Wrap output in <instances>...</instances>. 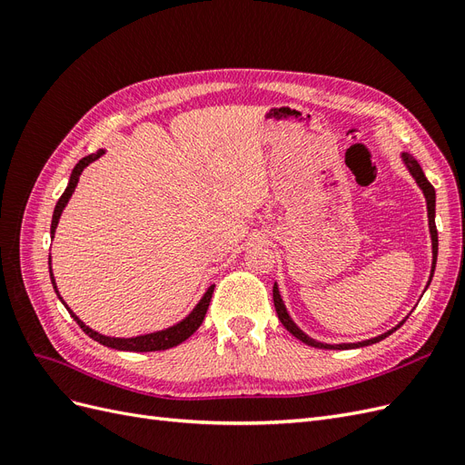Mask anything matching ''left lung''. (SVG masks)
<instances>
[{
	"mask_svg": "<svg viewBox=\"0 0 465 465\" xmlns=\"http://www.w3.org/2000/svg\"><path fill=\"white\" fill-rule=\"evenodd\" d=\"M401 163L405 164V168L407 171H410V174L413 176V180H415V184L419 186V190L423 192V195H425V202H427V217H429V232H430V246H432V265H430V277H429V281H427V287L430 285V281H432V275H434V267H436V254H439V234H436V224H434V205H436V193H434V188H432V184L430 182L427 180V176H425V173H423V168H420V164L411 157L410 153H401ZM427 287H425V291H427ZM273 304H275V311H277V316H279V320H281V323H283V326L297 337V340H301L302 343H306V345H311V347H318V349H340V351H343V349H357V347H367V345H372V343H378V341H382L384 337H388V335H391L393 331H396L401 323L405 322V318L410 316L407 314L396 328H391V330H388V331H384V333H380V335H376V337H371V340H364V341H357V343H323V341H318V340H314V337H311L308 333H304L297 323H294V320L291 318V314H289V311H287V306H285V302H283V297H281V292H279V285H277V281L273 283Z\"/></svg>",
	"mask_w": 465,
	"mask_h": 465,
	"instance_id": "8db88e82",
	"label": "left lung"
}]
</instances>
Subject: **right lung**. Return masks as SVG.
<instances>
[{"instance_id":"add662e5","label":"right lung","mask_w":465,"mask_h":465,"mask_svg":"<svg viewBox=\"0 0 465 465\" xmlns=\"http://www.w3.org/2000/svg\"><path fill=\"white\" fill-rule=\"evenodd\" d=\"M106 153V149H98L96 153H91L87 154V157H83L75 168L72 171V176H69V184L65 188V192L62 193V198L58 200V203H55L54 207V215H52V227H50V236L54 238L55 234V229H58V223H60V217L64 213L65 205L69 203V200H72V195L77 188V182H79V176L83 174V171L85 168L94 163L96 159H101L103 154ZM48 265H50V279H52V285H54V291L55 294H58V299L62 301V304L67 308V312L72 314V318L79 323L81 330L85 331L91 340L98 341L104 347H110V349H116V351H134V353H147V351H164V349H171V347H176L180 345L182 341H186L188 337L198 330L202 326V322L205 318V312L209 308V301H211V294H213V289L215 285L207 287V291L203 292V297L198 301V304H195L190 314L182 318L180 322L173 323V326H168L164 330H157V331H151V333H142V335H134V337H112V335H104V333H98L94 331L93 328H89L85 322L79 320V316L72 311L65 304V301L62 299V294L58 291V285H55V279H54V273H52V256L48 258Z\"/></svg>"}]
</instances>
